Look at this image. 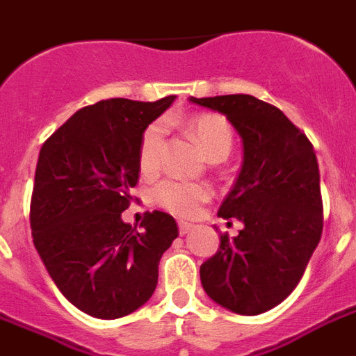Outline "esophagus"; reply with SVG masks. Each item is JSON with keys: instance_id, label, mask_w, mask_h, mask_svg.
<instances>
[{"instance_id": "34e87169", "label": "esophagus", "mask_w": 356, "mask_h": 356, "mask_svg": "<svg viewBox=\"0 0 356 356\" xmlns=\"http://www.w3.org/2000/svg\"><path fill=\"white\" fill-rule=\"evenodd\" d=\"M195 229V225L193 224H187V222H178V231H180V234H187L189 231H193Z\"/></svg>"}]
</instances>
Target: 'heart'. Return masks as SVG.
<instances>
[{
	"label": "heart",
	"mask_w": 356,
	"mask_h": 356,
	"mask_svg": "<svg viewBox=\"0 0 356 356\" xmlns=\"http://www.w3.org/2000/svg\"><path fill=\"white\" fill-rule=\"evenodd\" d=\"M191 134L196 138L202 151L207 158H222L233 147V131L222 116L216 114H198L187 122ZM161 140H163V125L152 123L142 134V142L138 149V165L142 172H152L160 161ZM154 202L176 216H193L200 209V205L211 198V189L205 184L193 181L163 180L152 191Z\"/></svg>",
	"instance_id": "obj_1"
}]
</instances>
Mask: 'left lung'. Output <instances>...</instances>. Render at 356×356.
<instances>
[{
    "mask_svg": "<svg viewBox=\"0 0 356 356\" xmlns=\"http://www.w3.org/2000/svg\"><path fill=\"white\" fill-rule=\"evenodd\" d=\"M224 114L242 138V169L218 216L243 224L220 236L200 266L211 300L238 315H260L284 302L304 275L322 236L315 149L280 108L249 94L189 98Z\"/></svg>",
    "mask_w": 356,
    "mask_h": 356,
    "instance_id": "obj_1",
    "label": "left lung"
}]
</instances>
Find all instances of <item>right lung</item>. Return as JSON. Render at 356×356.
Listing matches in <instances>:
<instances>
[{
    "label": "right lung",
    "mask_w": 356,
    "mask_h": 356,
    "mask_svg": "<svg viewBox=\"0 0 356 356\" xmlns=\"http://www.w3.org/2000/svg\"><path fill=\"white\" fill-rule=\"evenodd\" d=\"M176 96L111 98L79 108L40 151L31 202L34 245L58 289L79 311L113 320L142 307L161 254L178 236L171 214L125 224L138 184V149L149 123Z\"/></svg>",
    "instance_id": "1"
}]
</instances>
